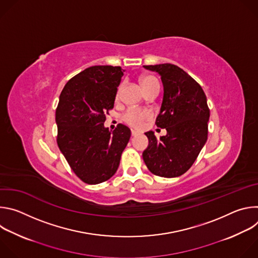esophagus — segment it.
I'll return each instance as SVG.
<instances>
[{"instance_id":"obj_1","label":"esophagus","mask_w":258,"mask_h":258,"mask_svg":"<svg viewBox=\"0 0 258 258\" xmlns=\"http://www.w3.org/2000/svg\"><path fill=\"white\" fill-rule=\"evenodd\" d=\"M138 135V133L136 132V131H134V130H132V137H136Z\"/></svg>"}]
</instances>
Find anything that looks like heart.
Here are the masks:
<instances>
[{"instance_id": "b5f03b06", "label": "heart", "mask_w": 258, "mask_h": 258, "mask_svg": "<svg viewBox=\"0 0 258 258\" xmlns=\"http://www.w3.org/2000/svg\"><path fill=\"white\" fill-rule=\"evenodd\" d=\"M141 84L144 88V91L153 85H158L157 81L153 77H150V76L143 77L141 79ZM120 91H121V86H119V88L117 90L116 97H119ZM151 116H152V114L149 110L139 109V108H128L121 115V120L131 127L141 128V127H143L144 123L147 120L151 118Z\"/></svg>"}]
</instances>
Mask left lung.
Listing matches in <instances>:
<instances>
[{
    "mask_svg": "<svg viewBox=\"0 0 258 258\" xmlns=\"http://www.w3.org/2000/svg\"><path fill=\"white\" fill-rule=\"evenodd\" d=\"M158 72L163 84V100L155 124L166 136L157 139L145 133L149 146L143 159L155 175L175 177L185 173L197 159L207 141L209 108L201 86L174 64L144 65Z\"/></svg>",
    "mask_w": 258,
    "mask_h": 258,
    "instance_id": "left-lung-1",
    "label": "left lung"
}]
</instances>
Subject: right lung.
<instances>
[{"instance_id": "add662e5", "label": "right lung", "mask_w": 258, "mask_h": 258, "mask_svg": "<svg viewBox=\"0 0 258 258\" xmlns=\"http://www.w3.org/2000/svg\"><path fill=\"white\" fill-rule=\"evenodd\" d=\"M123 70L120 66H92L70 79L56 109L57 144L69 166L89 185L103 182L117 170L131 130L104 127L114 107Z\"/></svg>"}]
</instances>
